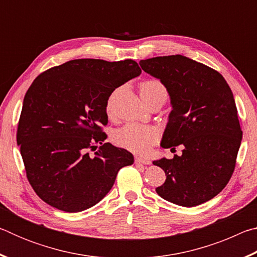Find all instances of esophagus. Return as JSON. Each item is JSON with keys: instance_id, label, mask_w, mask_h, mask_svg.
<instances>
[{"instance_id": "1", "label": "esophagus", "mask_w": 257, "mask_h": 257, "mask_svg": "<svg viewBox=\"0 0 257 257\" xmlns=\"http://www.w3.org/2000/svg\"><path fill=\"white\" fill-rule=\"evenodd\" d=\"M135 162L142 163V164H151V161L149 159L141 158V156H136V158H135Z\"/></svg>"}]
</instances>
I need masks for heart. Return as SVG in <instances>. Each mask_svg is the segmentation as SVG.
Listing matches in <instances>:
<instances>
[{"instance_id": "b5f03b06", "label": "heart", "mask_w": 257, "mask_h": 257, "mask_svg": "<svg viewBox=\"0 0 257 257\" xmlns=\"http://www.w3.org/2000/svg\"><path fill=\"white\" fill-rule=\"evenodd\" d=\"M142 98L155 94H163L167 96V89L160 80L150 79L142 82L139 86ZM159 139L158 129L151 125L128 123L120 128L114 135V141L119 146L135 153L146 154Z\"/></svg>"}]
</instances>
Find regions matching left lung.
Returning <instances> with one entry per match:
<instances>
[{
    "label": "left lung",
    "mask_w": 257,
    "mask_h": 257,
    "mask_svg": "<svg viewBox=\"0 0 257 257\" xmlns=\"http://www.w3.org/2000/svg\"><path fill=\"white\" fill-rule=\"evenodd\" d=\"M139 64L170 95L172 111L161 146H184L180 156L153 162L167 176L156 193L185 207L210 201L231 178L241 143L231 89L221 73L184 55L156 56Z\"/></svg>",
    "instance_id": "obj_1"
}]
</instances>
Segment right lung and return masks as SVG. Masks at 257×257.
Returning <instances> with one entry per match:
<instances>
[{
    "mask_svg": "<svg viewBox=\"0 0 257 257\" xmlns=\"http://www.w3.org/2000/svg\"><path fill=\"white\" fill-rule=\"evenodd\" d=\"M141 73L134 60L78 59L33 81L17 143L29 184L45 203L69 213L87 210L110 191L120 169L134 163L130 152L104 143L102 125L113 90Z\"/></svg>",
    "mask_w": 257,
    "mask_h": 257,
    "instance_id": "add662e5",
    "label": "right lung"
}]
</instances>
